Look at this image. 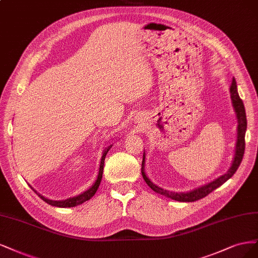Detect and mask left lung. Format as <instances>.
Here are the masks:
<instances>
[{"instance_id": "8db88e82", "label": "left lung", "mask_w": 258, "mask_h": 258, "mask_svg": "<svg viewBox=\"0 0 258 258\" xmlns=\"http://www.w3.org/2000/svg\"><path fill=\"white\" fill-rule=\"evenodd\" d=\"M230 96H231V102L232 106L235 108V111L237 114V119H238V139H237V145H236V153L234 157V162H232L231 167L229 170L221 176L220 178L215 179L214 181L210 182L204 186L198 187L194 190H190V192L187 193H173L169 192V190L163 189L155 185L154 183L149 180V178L146 176L145 173V155L143 159V164H141V174H143V178L146 181V183L150 186L155 193H159L161 195H164L166 197H169L171 199H174V201L178 202H183V203H192L196 202L198 199H202L206 197L207 195H209L212 190L215 188H218L221 186L223 183L234 176V173L237 171L238 167L241 164V161H242V157L244 154V148H245V131H246V115H245V109H244V105L242 99L240 98L238 91H237V84L235 78H232V82L230 86Z\"/></svg>"}]
</instances>
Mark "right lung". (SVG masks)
Listing matches in <instances>:
<instances>
[{
    "instance_id": "obj_1",
    "label": "right lung",
    "mask_w": 258,
    "mask_h": 258,
    "mask_svg": "<svg viewBox=\"0 0 258 258\" xmlns=\"http://www.w3.org/2000/svg\"><path fill=\"white\" fill-rule=\"evenodd\" d=\"M111 148V145L105 149V151L103 153V156H102V160H101V165H99V171H98V176H97V179L95 181V183L91 186L88 190H86V192H84L82 194L78 195V196H75V197H72V198H69V199H65V201H50V199H47L45 198L44 196H41L40 194L36 193L35 189H33L34 192L43 199V201L49 205L51 206H54V207H60V208H69V207H75L77 205H80L82 203H85L87 201H89L90 198H92L94 196V194L96 193V190L99 186V184H101V180H102V177H103V169H104V162H105V157H106V154L107 152L110 150Z\"/></svg>"
}]
</instances>
